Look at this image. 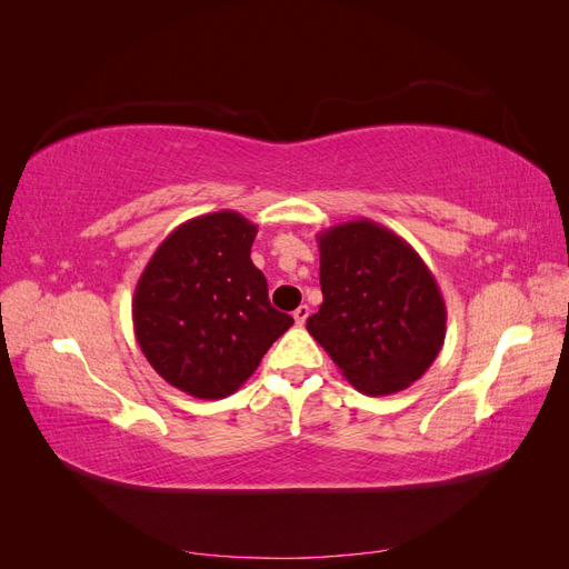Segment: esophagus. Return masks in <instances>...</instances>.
Returning <instances> with one entry per match:
<instances>
[{
  "label": "esophagus",
  "mask_w": 569,
  "mask_h": 569,
  "mask_svg": "<svg viewBox=\"0 0 569 569\" xmlns=\"http://www.w3.org/2000/svg\"><path fill=\"white\" fill-rule=\"evenodd\" d=\"M308 316H311V308H308V306L303 303V306H299L297 311H295V322H297L299 327H303L306 320H308Z\"/></svg>",
  "instance_id": "1"
}]
</instances>
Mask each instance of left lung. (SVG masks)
Segmentation results:
<instances>
[{
  "label": "left lung",
  "mask_w": 569,
  "mask_h": 569,
  "mask_svg": "<svg viewBox=\"0 0 569 569\" xmlns=\"http://www.w3.org/2000/svg\"><path fill=\"white\" fill-rule=\"evenodd\" d=\"M322 303L306 320L341 375L368 396L403 391L443 347L446 303L403 237L370 218L318 234Z\"/></svg>",
  "instance_id": "8db88e82"
}]
</instances>
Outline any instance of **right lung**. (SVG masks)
<instances>
[{"instance_id": "1", "label": "right lung", "mask_w": 569, "mask_h": 569, "mask_svg": "<svg viewBox=\"0 0 569 569\" xmlns=\"http://www.w3.org/2000/svg\"><path fill=\"white\" fill-rule=\"evenodd\" d=\"M256 232L237 211L187 220L137 280V343L168 385L194 399L234 393L295 325L270 306L266 274L251 263Z\"/></svg>"}]
</instances>
